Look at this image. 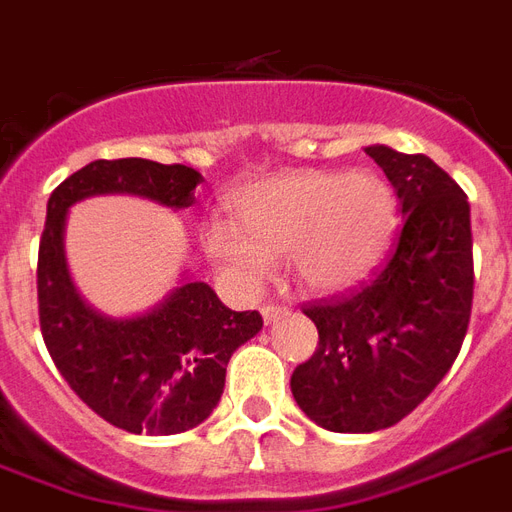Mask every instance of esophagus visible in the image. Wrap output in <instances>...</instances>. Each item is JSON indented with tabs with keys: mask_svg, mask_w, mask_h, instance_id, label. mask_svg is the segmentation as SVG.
I'll list each match as a JSON object with an SVG mask.
<instances>
[{
	"mask_svg": "<svg viewBox=\"0 0 512 512\" xmlns=\"http://www.w3.org/2000/svg\"><path fill=\"white\" fill-rule=\"evenodd\" d=\"M261 315H264V323H277L283 315H288V307L285 304H264Z\"/></svg>",
	"mask_w": 512,
	"mask_h": 512,
	"instance_id": "esophagus-1",
	"label": "esophagus"
}]
</instances>
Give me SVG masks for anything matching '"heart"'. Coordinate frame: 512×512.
Listing matches in <instances>:
<instances>
[{"mask_svg":"<svg viewBox=\"0 0 512 512\" xmlns=\"http://www.w3.org/2000/svg\"><path fill=\"white\" fill-rule=\"evenodd\" d=\"M235 221L202 229L205 251L245 285H259L288 253L299 285L331 293L360 283L390 245L398 200L376 173L296 170L248 184Z\"/></svg>","mask_w":512,"mask_h":512,"instance_id":"heart-1","label":"heart"}]
</instances>
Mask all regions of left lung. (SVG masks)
<instances>
[{
  "label": "left lung",
  "instance_id": "8db88e82",
  "mask_svg": "<svg viewBox=\"0 0 512 512\" xmlns=\"http://www.w3.org/2000/svg\"><path fill=\"white\" fill-rule=\"evenodd\" d=\"M366 154L395 186L403 224L368 283L304 307L320 342L291 376L301 411L331 433L408 417L457 360L473 310L467 194L425 154L379 144Z\"/></svg>",
  "mask_w": 512,
  "mask_h": 512
}]
</instances>
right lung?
Segmentation results:
<instances>
[{
	"label": "right lung",
	"mask_w": 512,
	"mask_h": 512,
	"mask_svg": "<svg viewBox=\"0 0 512 512\" xmlns=\"http://www.w3.org/2000/svg\"><path fill=\"white\" fill-rule=\"evenodd\" d=\"M202 176L186 165L125 157L71 173L47 200L39 240V328L55 368L82 403L128 433L176 435L211 417L232 352L259 334L256 310L224 307L208 283L186 280L138 318L114 320L87 307L71 283L63 229L74 202L93 194H138L189 208Z\"/></svg>",
	"instance_id": "add662e5"
}]
</instances>
